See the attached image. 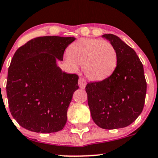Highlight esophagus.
I'll list each match as a JSON object with an SVG mask.
<instances>
[{
	"label": "esophagus",
	"instance_id": "esophagus-1",
	"mask_svg": "<svg viewBox=\"0 0 158 158\" xmlns=\"http://www.w3.org/2000/svg\"><path fill=\"white\" fill-rule=\"evenodd\" d=\"M79 85L81 89H84L86 85V81L83 79V78L80 77L79 79Z\"/></svg>",
	"mask_w": 158,
	"mask_h": 158
}]
</instances>
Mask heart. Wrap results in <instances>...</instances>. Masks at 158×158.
Instances as JSON below:
<instances>
[{"instance_id":"b5f03b06","label":"heart","mask_w":158,"mask_h":158,"mask_svg":"<svg viewBox=\"0 0 158 158\" xmlns=\"http://www.w3.org/2000/svg\"><path fill=\"white\" fill-rule=\"evenodd\" d=\"M66 61L73 69L83 66L85 76L92 81L109 77L117 65V52L108 41L82 39L69 47Z\"/></svg>"}]
</instances>
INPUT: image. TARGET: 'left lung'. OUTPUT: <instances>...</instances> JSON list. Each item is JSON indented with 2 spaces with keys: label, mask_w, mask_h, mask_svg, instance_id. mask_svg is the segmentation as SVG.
<instances>
[{
  "label": "left lung",
  "mask_w": 158,
  "mask_h": 158,
  "mask_svg": "<svg viewBox=\"0 0 158 158\" xmlns=\"http://www.w3.org/2000/svg\"><path fill=\"white\" fill-rule=\"evenodd\" d=\"M117 52V66L109 77L85 87L92 120L104 129L125 128L140 115L145 102L144 67L131 47L118 36L104 34Z\"/></svg>",
  "instance_id": "left-lung-1"
}]
</instances>
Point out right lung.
<instances>
[{
    "label": "right lung",
    "instance_id": "right-lung-1",
    "mask_svg": "<svg viewBox=\"0 0 158 158\" xmlns=\"http://www.w3.org/2000/svg\"><path fill=\"white\" fill-rule=\"evenodd\" d=\"M75 37L57 36L32 39L17 49L8 69L7 95L13 118L23 128L37 133L62 130L73 93L76 74L57 66Z\"/></svg>",
    "mask_w": 158,
    "mask_h": 158
}]
</instances>
